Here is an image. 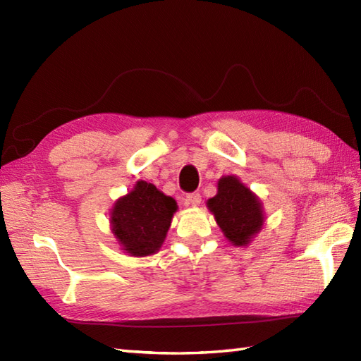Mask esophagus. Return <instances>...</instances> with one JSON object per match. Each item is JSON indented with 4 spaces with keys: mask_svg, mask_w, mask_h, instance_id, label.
Wrapping results in <instances>:
<instances>
[{
    "mask_svg": "<svg viewBox=\"0 0 361 361\" xmlns=\"http://www.w3.org/2000/svg\"><path fill=\"white\" fill-rule=\"evenodd\" d=\"M200 202H202V195L199 192L187 194V197H185V204L187 206H199Z\"/></svg>",
    "mask_w": 361,
    "mask_h": 361,
    "instance_id": "1",
    "label": "esophagus"
}]
</instances>
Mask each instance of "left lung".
<instances>
[{
  "label": "left lung",
  "mask_w": 361,
  "mask_h": 361,
  "mask_svg": "<svg viewBox=\"0 0 361 361\" xmlns=\"http://www.w3.org/2000/svg\"><path fill=\"white\" fill-rule=\"evenodd\" d=\"M206 206L227 241L235 247L248 245L265 223L264 203L233 174L220 178L216 194Z\"/></svg>",
  "instance_id": "obj_1"
}]
</instances>
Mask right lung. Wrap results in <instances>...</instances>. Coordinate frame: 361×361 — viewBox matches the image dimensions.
Instances as JSON below:
<instances>
[{"label":"right lung","mask_w":361,"mask_h":361,"mask_svg":"<svg viewBox=\"0 0 361 361\" xmlns=\"http://www.w3.org/2000/svg\"><path fill=\"white\" fill-rule=\"evenodd\" d=\"M178 203L154 183L138 180L117 199L110 212L111 233L125 253L134 257L155 255L166 241Z\"/></svg>","instance_id":"1"}]
</instances>
